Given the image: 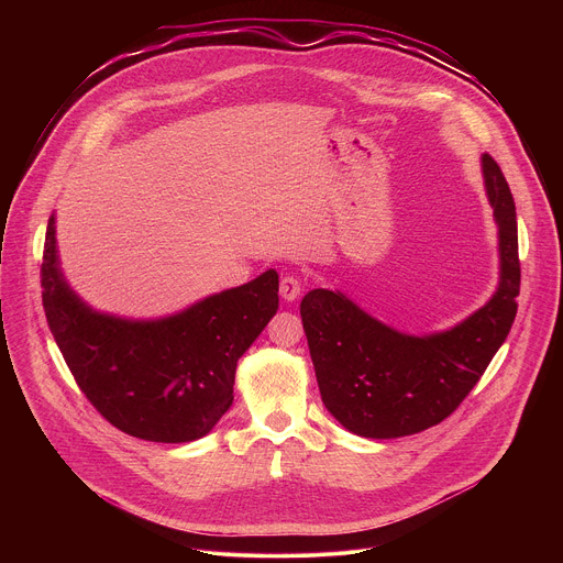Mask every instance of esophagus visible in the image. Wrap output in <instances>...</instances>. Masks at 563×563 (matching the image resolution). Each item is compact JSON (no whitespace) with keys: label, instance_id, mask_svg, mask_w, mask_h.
<instances>
[{"label":"esophagus","instance_id":"obj_1","mask_svg":"<svg viewBox=\"0 0 563 563\" xmlns=\"http://www.w3.org/2000/svg\"><path fill=\"white\" fill-rule=\"evenodd\" d=\"M300 291H302V283L296 276H285L280 280V296L285 300H296L300 296Z\"/></svg>","mask_w":563,"mask_h":563}]
</instances>
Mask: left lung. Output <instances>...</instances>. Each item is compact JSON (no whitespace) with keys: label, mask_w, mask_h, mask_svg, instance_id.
<instances>
[{"label":"left lung","mask_w":563,"mask_h":563,"mask_svg":"<svg viewBox=\"0 0 563 563\" xmlns=\"http://www.w3.org/2000/svg\"><path fill=\"white\" fill-rule=\"evenodd\" d=\"M499 227V287L452 330L410 336L372 318L341 291L311 289L302 328L325 408L365 439H398L448 419L484 376L517 316L521 283L517 211L495 159L481 155Z\"/></svg>","instance_id":"1"}]
</instances>
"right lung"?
Returning a JSON list of instances; mask_svg holds the SVG:
<instances>
[{"label": "right lung", "mask_w": 563, "mask_h": 563, "mask_svg": "<svg viewBox=\"0 0 563 563\" xmlns=\"http://www.w3.org/2000/svg\"><path fill=\"white\" fill-rule=\"evenodd\" d=\"M42 302L51 334L91 406L118 430L155 443H189L233 404L235 365L278 309V274L207 296L155 320L91 309L66 283L48 218Z\"/></svg>", "instance_id": "obj_1"}]
</instances>
